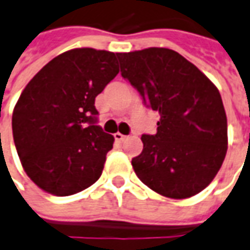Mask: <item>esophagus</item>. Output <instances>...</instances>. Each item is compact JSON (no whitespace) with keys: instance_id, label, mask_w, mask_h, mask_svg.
<instances>
[{"instance_id":"obj_1","label":"esophagus","mask_w":250,"mask_h":250,"mask_svg":"<svg viewBox=\"0 0 250 250\" xmlns=\"http://www.w3.org/2000/svg\"><path fill=\"white\" fill-rule=\"evenodd\" d=\"M114 139L115 140H117V142H124V140H125V139H126V136L125 135H122V133H120V132H117V133H115L114 135Z\"/></svg>"}]
</instances>
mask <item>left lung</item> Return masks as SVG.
Returning a JSON list of instances; mask_svg holds the SVG:
<instances>
[{
  "instance_id": "1",
  "label": "left lung",
  "mask_w": 250,
  "mask_h": 250,
  "mask_svg": "<svg viewBox=\"0 0 250 250\" xmlns=\"http://www.w3.org/2000/svg\"><path fill=\"white\" fill-rule=\"evenodd\" d=\"M121 75L161 120L143 135L132 159L136 175L156 193L188 199L218 174L227 152L226 111L218 88L197 66L165 47L118 53Z\"/></svg>"
}]
</instances>
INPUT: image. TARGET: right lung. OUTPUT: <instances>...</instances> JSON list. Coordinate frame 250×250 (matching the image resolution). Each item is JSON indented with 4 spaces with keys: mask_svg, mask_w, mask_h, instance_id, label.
Instances as JSON below:
<instances>
[{
    "mask_svg": "<svg viewBox=\"0 0 250 250\" xmlns=\"http://www.w3.org/2000/svg\"><path fill=\"white\" fill-rule=\"evenodd\" d=\"M117 54L91 47L53 58L25 85L12 130L24 171L54 196L99 180L114 137L96 125L95 98L118 75Z\"/></svg>",
    "mask_w": 250,
    "mask_h": 250,
    "instance_id": "add662e5",
    "label": "right lung"
}]
</instances>
